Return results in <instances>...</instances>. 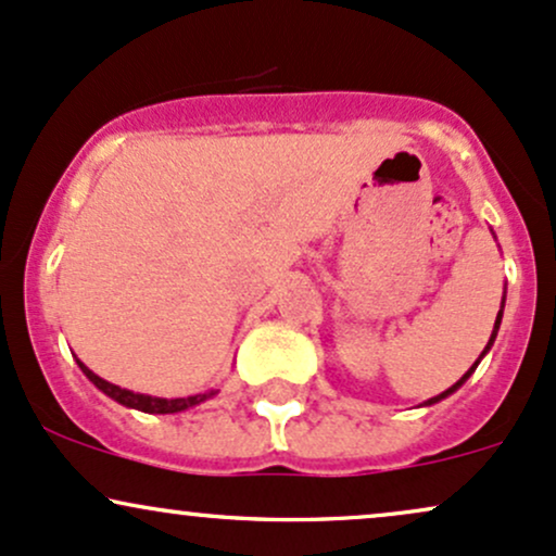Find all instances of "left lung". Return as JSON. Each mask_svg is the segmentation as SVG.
Listing matches in <instances>:
<instances>
[{
    "label": "left lung",
    "instance_id": "8db88e82",
    "mask_svg": "<svg viewBox=\"0 0 556 556\" xmlns=\"http://www.w3.org/2000/svg\"><path fill=\"white\" fill-rule=\"evenodd\" d=\"M502 309H505V299H502ZM502 309L497 312V319H494V330H492V338H489V343H486L484 354H486V351H489V349H492L494 338H497V330H500V323H502ZM484 354H481V356H479V362H481V358H484ZM479 362H476V364H473V367H471V369H468V371H466V375H463V377H460V380L453 384V388H447V390H445V393H440V395L429 397V401H427V406H432V403H437V401H442V397L453 395V393H455V390H458V388H460V384H463V382H466V380H468V377H471V375H473V369H476V367H479Z\"/></svg>",
    "mask_w": 556,
    "mask_h": 556
}]
</instances>
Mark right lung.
I'll list each match as a JSON object with an SVG mask.
<instances>
[{"label":"right lung","instance_id":"1","mask_svg":"<svg viewBox=\"0 0 556 556\" xmlns=\"http://www.w3.org/2000/svg\"><path fill=\"white\" fill-rule=\"evenodd\" d=\"M77 364H80L83 375L88 377L90 382L96 384L101 393H106L111 401L122 403V406L127 408H137L142 410V414H179V410H187L192 406H198V403L207 401V397H213L218 390H211V393H200V395H189V397H155V395H142V393H132V390H124L119 384H111L106 380H101V377L96 375V371H90L85 364L77 358Z\"/></svg>","mask_w":556,"mask_h":556}]
</instances>
